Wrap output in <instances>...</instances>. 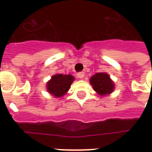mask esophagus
Wrapping results in <instances>:
<instances>
[{
	"mask_svg": "<svg viewBox=\"0 0 152 152\" xmlns=\"http://www.w3.org/2000/svg\"><path fill=\"white\" fill-rule=\"evenodd\" d=\"M77 76H78V78H79V79H83V78H84V76H85V73L79 72L78 74H77Z\"/></svg>",
	"mask_w": 152,
	"mask_h": 152,
	"instance_id": "obj_1",
	"label": "esophagus"
}]
</instances>
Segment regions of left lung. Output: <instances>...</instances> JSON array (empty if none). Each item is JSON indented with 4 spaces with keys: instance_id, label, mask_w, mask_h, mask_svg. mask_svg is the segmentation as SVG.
<instances>
[{
    "instance_id": "1",
    "label": "left lung",
    "mask_w": 152,
    "mask_h": 152,
    "mask_svg": "<svg viewBox=\"0 0 152 152\" xmlns=\"http://www.w3.org/2000/svg\"><path fill=\"white\" fill-rule=\"evenodd\" d=\"M89 83L93 89L100 96L109 95L115 89V84L107 73H96L90 77Z\"/></svg>"
}]
</instances>
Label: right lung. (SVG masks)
<instances>
[{"mask_svg": "<svg viewBox=\"0 0 152 152\" xmlns=\"http://www.w3.org/2000/svg\"><path fill=\"white\" fill-rule=\"evenodd\" d=\"M75 80L72 75L55 74L51 76V79L46 83V89L54 98H61L68 92L71 85Z\"/></svg>", "mask_w": 152, "mask_h": 152, "instance_id": "right-lung-1", "label": "right lung"}]
</instances>
